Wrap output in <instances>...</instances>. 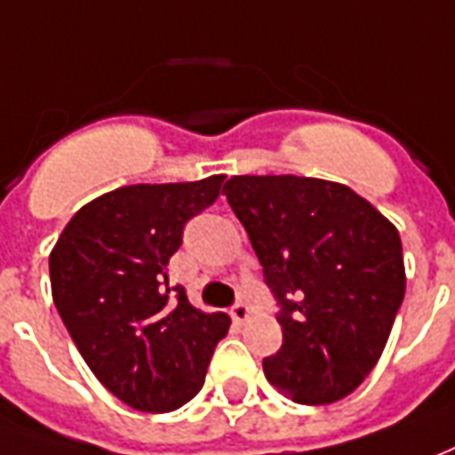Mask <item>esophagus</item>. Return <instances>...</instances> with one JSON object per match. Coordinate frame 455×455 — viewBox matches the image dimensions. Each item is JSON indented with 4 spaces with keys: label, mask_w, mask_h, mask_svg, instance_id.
Instances as JSON below:
<instances>
[{
    "label": "esophagus",
    "mask_w": 455,
    "mask_h": 455,
    "mask_svg": "<svg viewBox=\"0 0 455 455\" xmlns=\"http://www.w3.org/2000/svg\"><path fill=\"white\" fill-rule=\"evenodd\" d=\"M231 317H234L236 323H246V320L251 317V305L243 303V300H241V303H236L234 307H231Z\"/></svg>",
    "instance_id": "34e87169"
}]
</instances>
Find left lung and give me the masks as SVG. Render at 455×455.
I'll list each match as a JSON object with an SVG mask.
<instances>
[{
	"instance_id": "8db88e82",
	"label": "left lung",
	"mask_w": 455,
	"mask_h": 455,
	"mask_svg": "<svg viewBox=\"0 0 455 455\" xmlns=\"http://www.w3.org/2000/svg\"><path fill=\"white\" fill-rule=\"evenodd\" d=\"M281 303L266 379L295 404H332L382 357L406 271L399 231L347 184L236 174L224 187Z\"/></svg>"
}]
</instances>
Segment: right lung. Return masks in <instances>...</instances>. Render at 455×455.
<instances>
[{"mask_svg": "<svg viewBox=\"0 0 455 455\" xmlns=\"http://www.w3.org/2000/svg\"><path fill=\"white\" fill-rule=\"evenodd\" d=\"M227 174L130 184L81 206L51 249V295L98 382L138 411H174L204 387L227 313L172 288L184 224L217 202Z\"/></svg>", "mask_w": 455, "mask_h": 455, "instance_id": "right-lung-1", "label": "right lung"}]
</instances>
